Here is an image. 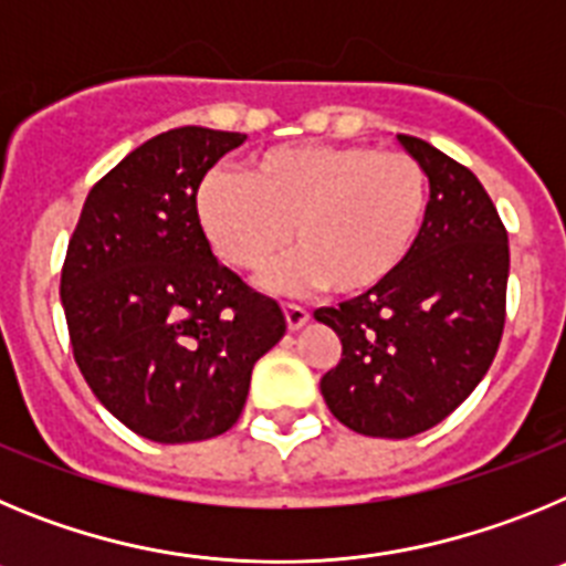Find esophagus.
Listing matches in <instances>:
<instances>
[{
	"instance_id": "esophagus-1",
	"label": "esophagus",
	"mask_w": 566,
	"mask_h": 566,
	"mask_svg": "<svg viewBox=\"0 0 566 566\" xmlns=\"http://www.w3.org/2000/svg\"><path fill=\"white\" fill-rule=\"evenodd\" d=\"M283 314H286V326L289 332H297V328H303L308 323V317L312 314L306 312L303 306H294V303H289V306H283Z\"/></svg>"
}]
</instances>
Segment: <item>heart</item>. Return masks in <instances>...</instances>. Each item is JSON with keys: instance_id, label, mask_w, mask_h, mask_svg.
<instances>
[{"instance_id": "1", "label": "heart", "mask_w": 566, "mask_h": 566, "mask_svg": "<svg viewBox=\"0 0 566 566\" xmlns=\"http://www.w3.org/2000/svg\"><path fill=\"white\" fill-rule=\"evenodd\" d=\"M431 214V181L413 155L368 144H294L249 158L243 178L212 169L195 189L209 247L238 272L266 269L277 292L326 286L363 297L397 277Z\"/></svg>"}]
</instances>
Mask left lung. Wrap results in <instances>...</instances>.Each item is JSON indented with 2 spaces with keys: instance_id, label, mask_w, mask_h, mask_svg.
<instances>
[{
  "instance_id": "left-lung-1",
  "label": "left lung",
  "mask_w": 566,
  "mask_h": 566,
  "mask_svg": "<svg viewBox=\"0 0 566 566\" xmlns=\"http://www.w3.org/2000/svg\"><path fill=\"white\" fill-rule=\"evenodd\" d=\"M397 142L431 181L417 252L377 292L314 312L343 343L319 379L328 411L379 439L428 431L482 382L502 339L510 274L507 232L476 175L422 138Z\"/></svg>"
}]
</instances>
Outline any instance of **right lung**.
<instances>
[{
	"label": "right lung",
	"mask_w": 566,
	"mask_h": 566,
	"mask_svg": "<svg viewBox=\"0 0 566 566\" xmlns=\"http://www.w3.org/2000/svg\"><path fill=\"white\" fill-rule=\"evenodd\" d=\"M247 135L178 127L115 164L84 201L62 269L70 343L98 402L161 444L221 437L286 317L218 263L195 218L203 175Z\"/></svg>",
	"instance_id": "1"
}]
</instances>
